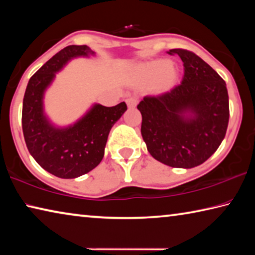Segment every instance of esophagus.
Segmentation results:
<instances>
[{"instance_id":"34e87169","label":"esophagus","mask_w":255,"mask_h":255,"mask_svg":"<svg viewBox=\"0 0 255 255\" xmlns=\"http://www.w3.org/2000/svg\"><path fill=\"white\" fill-rule=\"evenodd\" d=\"M137 102H138V100H137L136 98H133V97H130V98L126 99V103H127L128 108H135L136 105H137Z\"/></svg>"}]
</instances>
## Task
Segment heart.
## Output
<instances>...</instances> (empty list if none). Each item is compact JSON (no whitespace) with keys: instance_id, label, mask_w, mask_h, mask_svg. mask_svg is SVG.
Instances as JSON below:
<instances>
[{"instance_id":"heart-1","label":"heart","mask_w":255,"mask_h":255,"mask_svg":"<svg viewBox=\"0 0 255 255\" xmlns=\"http://www.w3.org/2000/svg\"><path fill=\"white\" fill-rule=\"evenodd\" d=\"M141 75L147 81H155L163 76V85L169 86L174 82L176 72L171 67L169 60L159 59L145 65L141 70Z\"/></svg>"}]
</instances>
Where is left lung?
<instances>
[{"mask_svg":"<svg viewBox=\"0 0 255 255\" xmlns=\"http://www.w3.org/2000/svg\"><path fill=\"white\" fill-rule=\"evenodd\" d=\"M179 55L181 84L159 96H146L137 106L141 136L152 156L165 165L191 169L206 162L226 135L230 105L226 83L205 60L187 49Z\"/></svg>","mask_w":255,"mask_h":255,"instance_id":"left-lung-1","label":"left lung"}]
</instances>
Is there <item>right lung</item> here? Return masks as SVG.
<instances>
[{
	"label": "right lung",
	"instance_id": "1",
	"mask_svg": "<svg viewBox=\"0 0 255 255\" xmlns=\"http://www.w3.org/2000/svg\"><path fill=\"white\" fill-rule=\"evenodd\" d=\"M94 55L88 46H67L54 55L29 80L22 107V130L29 153L42 169L62 179H74L98 166L105 155L108 135L127 110L94 105L73 126L57 128L44 114L45 90L68 60Z\"/></svg>",
	"mask_w": 255,
	"mask_h": 255
}]
</instances>
